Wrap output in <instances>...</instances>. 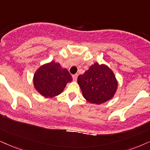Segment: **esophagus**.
<instances>
[{"label":"esophagus","instance_id":"esophagus-1","mask_svg":"<svg viewBox=\"0 0 150 150\" xmlns=\"http://www.w3.org/2000/svg\"><path fill=\"white\" fill-rule=\"evenodd\" d=\"M77 76H78V75H77V74H75V75H73V79L74 81H76L77 80Z\"/></svg>","mask_w":150,"mask_h":150}]
</instances>
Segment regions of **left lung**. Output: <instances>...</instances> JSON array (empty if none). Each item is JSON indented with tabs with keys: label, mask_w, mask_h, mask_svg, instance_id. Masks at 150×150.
<instances>
[{
	"label": "left lung",
	"mask_w": 150,
	"mask_h": 150,
	"mask_svg": "<svg viewBox=\"0 0 150 150\" xmlns=\"http://www.w3.org/2000/svg\"><path fill=\"white\" fill-rule=\"evenodd\" d=\"M83 97L91 104L100 105L112 99L118 83L114 73L107 65L95 62L77 77Z\"/></svg>",
	"instance_id": "1"
}]
</instances>
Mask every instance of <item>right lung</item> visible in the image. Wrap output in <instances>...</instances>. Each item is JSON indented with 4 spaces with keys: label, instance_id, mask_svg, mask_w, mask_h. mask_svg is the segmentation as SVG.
<instances>
[{
    "label": "right lung",
    "instance_id": "add662e5",
    "mask_svg": "<svg viewBox=\"0 0 150 150\" xmlns=\"http://www.w3.org/2000/svg\"><path fill=\"white\" fill-rule=\"evenodd\" d=\"M35 90L44 98H54L59 95L68 83L73 81L69 71L54 61L41 65L33 77Z\"/></svg>",
    "mask_w": 150,
    "mask_h": 150
}]
</instances>
